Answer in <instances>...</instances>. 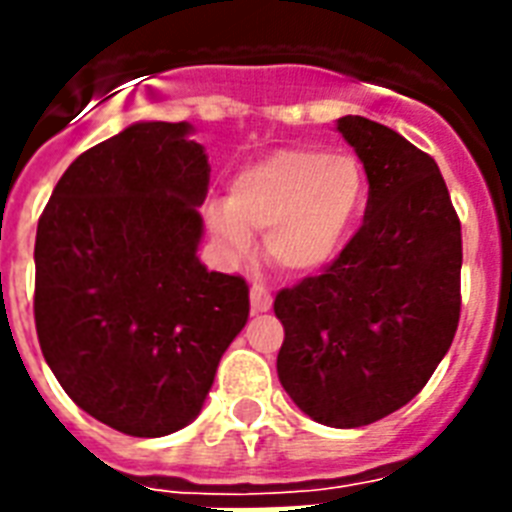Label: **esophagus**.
Masks as SVG:
<instances>
[{"instance_id":"1","label":"esophagus","mask_w":512,"mask_h":512,"mask_svg":"<svg viewBox=\"0 0 512 512\" xmlns=\"http://www.w3.org/2000/svg\"><path fill=\"white\" fill-rule=\"evenodd\" d=\"M249 303H252V311L255 313H265L271 311L273 297L263 284H252V289H249Z\"/></svg>"}]
</instances>
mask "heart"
<instances>
[{
  "instance_id": "1",
  "label": "heart",
  "mask_w": 512,
  "mask_h": 512,
  "mask_svg": "<svg viewBox=\"0 0 512 512\" xmlns=\"http://www.w3.org/2000/svg\"><path fill=\"white\" fill-rule=\"evenodd\" d=\"M361 164L348 154L284 148L233 177L231 196L207 204V225L225 255H247L252 231H268L273 263L292 273L329 263L364 204Z\"/></svg>"
}]
</instances>
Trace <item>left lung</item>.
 Instances as JSON below:
<instances>
[{
  "label": "left lung",
  "mask_w": 512,
  "mask_h": 512,
  "mask_svg": "<svg viewBox=\"0 0 512 512\" xmlns=\"http://www.w3.org/2000/svg\"><path fill=\"white\" fill-rule=\"evenodd\" d=\"M337 130L369 180L364 225L319 276L276 295V369L311 420L361 428L409 404L452 345L462 231L433 156L364 116Z\"/></svg>",
  "instance_id": "1"
}]
</instances>
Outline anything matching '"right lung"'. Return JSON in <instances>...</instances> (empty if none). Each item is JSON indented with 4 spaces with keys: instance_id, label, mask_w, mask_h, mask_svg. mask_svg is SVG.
Listing matches in <instances>:
<instances>
[{
    "instance_id": "obj_1",
    "label": "right lung",
    "mask_w": 512,
    "mask_h": 512,
    "mask_svg": "<svg viewBox=\"0 0 512 512\" xmlns=\"http://www.w3.org/2000/svg\"><path fill=\"white\" fill-rule=\"evenodd\" d=\"M188 135L138 122L92 146L36 228L44 361L79 409L127 436L185 428L249 316L247 281L196 257L209 162Z\"/></svg>"
}]
</instances>
